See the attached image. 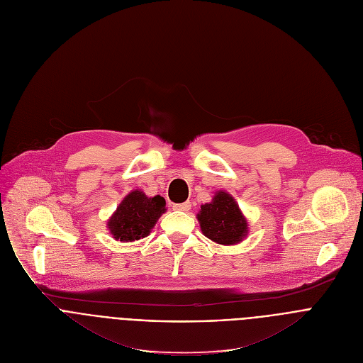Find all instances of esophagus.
I'll return each instance as SVG.
<instances>
[{
  "label": "esophagus",
  "instance_id": "esophagus-1",
  "mask_svg": "<svg viewBox=\"0 0 363 363\" xmlns=\"http://www.w3.org/2000/svg\"><path fill=\"white\" fill-rule=\"evenodd\" d=\"M191 208V203H181V204H174V210H181V211H188Z\"/></svg>",
  "mask_w": 363,
  "mask_h": 363
}]
</instances>
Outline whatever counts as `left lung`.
I'll list each match as a JSON object with an SVG mask.
<instances>
[{
    "label": "left lung",
    "instance_id": "8db88e82",
    "mask_svg": "<svg viewBox=\"0 0 363 363\" xmlns=\"http://www.w3.org/2000/svg\"><path fill=\"white\" fill-rule=\"evenodd\" d=\"M199 222L203 233L222 245H233L242 240L248 232L245 217L233 197L219 191L211 203L201 206Z\"/></svg>",
    "mask_w": 363,
    "mask_h": 363
}]
</instances>
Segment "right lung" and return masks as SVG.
Segmentation results:
<instances>
[{
  "mask_svg": "<svg viewBox=\"0 0 363 363\" xmlns=\"http://www.w3.org/2000/svg\"><path fill=\"white\" fill-rule=\"evenodd\" d=\"M163 197H146L141 191H133L123 200L108 222V228L115 239L123 242L147 236L157 219L164 213Z\"/></svg>",
  "mask_w": 363,
  "mask_h": 363,
  "instance_id": "add662e5",
  "label": "right lung"
}]
</instances>
